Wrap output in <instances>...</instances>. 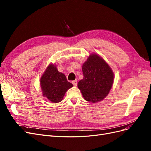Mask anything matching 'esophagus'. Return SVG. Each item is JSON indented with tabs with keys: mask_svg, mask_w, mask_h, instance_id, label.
Masks as SVG:
<instances>
[{
	"mask_svg": "<svg viewBox=\"0 0 151 151\" xmlns=\"http://www.w3.org/2000/svg\"><path fill=\"white\" fill-rule=\"evenodd\" d=\"M72 83L73 84V85L75 86H77V80H74V81H73L72 82Z\"/></svg>",
	"mask_w": 151,
	"mask_h": 151,
	"instance_id": "esophagus-1",
	"label": "esophagus"
}]
</instances>
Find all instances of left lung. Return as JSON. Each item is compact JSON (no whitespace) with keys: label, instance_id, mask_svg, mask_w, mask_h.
<instances>
[{"label":"left lung","instance_id":"obj_1","mask_svg":"<svg viewBox=\"0 0 151 151\" xmlns=\"http://www.w3.org/2000/svg\"><path fill=\"white\" fill-rule=\"evenodd\" d=\"M84 78L77 86L88 101H101L110 91L113 83V73L102 58L92 54L83 65Z\"/></svg>","mask_w":151,"mask_h":151}]
</instances>
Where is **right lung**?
Masks as SVG:
<instances>
[{"label":"right lung","mask_w":151,"mask_h":151,"mask_svg":"<svg viewBox=\"0 0 151 151\" xmlns=\"http://www.w3.org/2000/svg\"><path fill=\"white\" fill-rule=\"evenodd\" d=\"M43 95L52 103L60 102L66 91L73 86L65 76L59 72L57 67L50 65L40 79Z\"/></svg>","instance_id":"add662e5"}]
</instances>
